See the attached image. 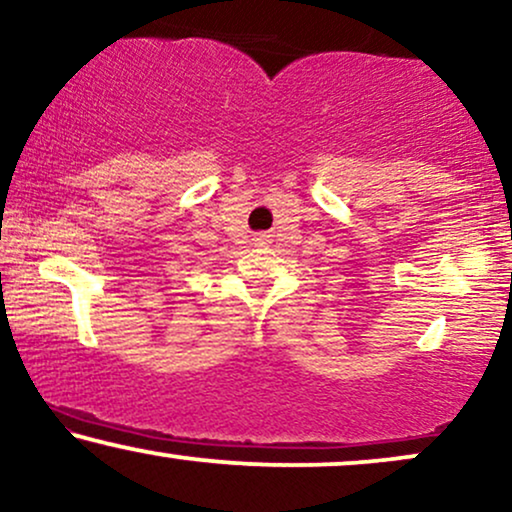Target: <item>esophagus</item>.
<instances>
[{
    "mask_svg": "<svg viewBox=\"0 0 512 512\" xmlns=\"http://www.w3.org/2000/svg\"><path fill=\"white\" fill-rule=\"evenodd\" d=\"M264 243H269V241H267V236H264V234L255 236V245H264Z\"/></svg>",
    "mask_w": 512,
    "mask_h": 512,
    "instance_id": "obj_1",
    "label": "esophagus"
}]
</instances>
